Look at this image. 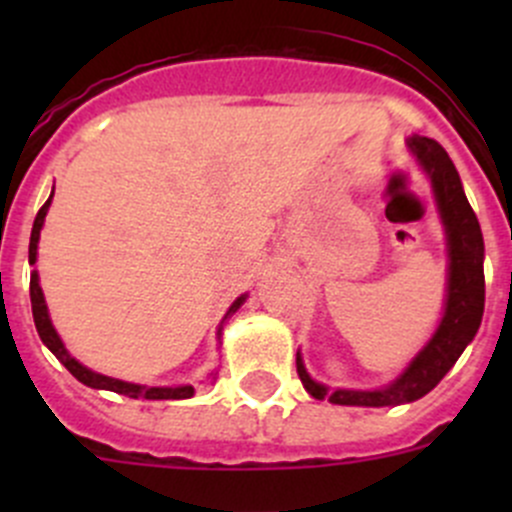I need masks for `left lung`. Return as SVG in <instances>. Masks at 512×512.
Returning a JSON list of instances; mask_svg holds the SVG:
<instances>
[{
	"mask_svg": "<svg viewBox=\"0 0 512 512\" xmlns=\"http://www.w3.org/2000/svg\"><path fill=\"white\" fill-rule=\"evenodd\" d=\"M409 148L426 175L431 178L433 195H436L438 215L446 227L448 242V289L443 317L426 347L414 356L404 374L391 381L384 389L354 391L334 389L329 391L324 384H317L307 374L302 356L297 352V374L304 389L314 399H329L332 404L342 406H399L426 396L443 376L448 374L463 349L476 337L485 307V277H483V232L478 218L463 193L461 178L443 151V146L433 138L411 136Z\"/></svg>",
	"mask_w": 512,
	"mask_h": 512,
	"instance_id": "8db88e82",
	"label": "left lung"
}]
</instances>
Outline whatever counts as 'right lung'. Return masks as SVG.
Instances as JSON below:
<instances>
[{"label": "right lung", "mask_w": 512, "mask_h": 512, "mask_svg": "<svg viewBox=\"0 0 512 512\" xmlns=\"http://www.w3.org/2000/svg\"><path fill=\"white\" fill-rule=\"evenodd\" d=\"M51 198H54V193L49 195V200H46V203L41 205L39 213H36V220H34V227H32V240H29V265H34V262H36V245H39V232H41V227H44V218H46V210H49V205H51ZM29 294H32V314H34V324H36V332H39L41 342H44L46 347L51 349V354H54L56 359H59L61 364H64L66 369H69L71 374H74L76 379L81 381V384L91 386V389L116 391V394L131 396V399H148V401L190 399V396L195 394L193 386H141V384H128V381L111 379V376H103V374H96V371L86 369L84 364H79V361H76L74 356L66 352L64 342H61L59 334H56L54 324H51V319H49V309H46L44 292H41V287H39V275H36V270L32 272V282H29ZM245 297H247V294H242V297H237L235 302H232V307L227 309L225 319L230 317L232 312H237V309H240V304L245 302ZM210 379H215V374H210Z\"/></svg>", "instance_id": "right-lung-1"}]
</instances>
